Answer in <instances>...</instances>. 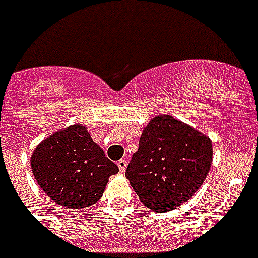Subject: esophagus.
Instances as JSON below:
<instances>
[{"label":"esophagus","instance_id":"1","mask_svg":"<svg viewBox=\"0 0 258 258\" xmlns=\"http://www.w3.org/2000/svg\"><path fill=\"white\" fill-rule=\"evenodd\" d=\"M117 166H119V171H120V172H124V171H126V166H127V161H126V159L117 161Z\"/></svg>","mask_w":258,"mask_h":258}]
</instances>
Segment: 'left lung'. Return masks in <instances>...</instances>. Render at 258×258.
<instances>
[{
    "label": "left lung",
    "mask_w": 258,
    "mask_h": 258,
    "mask_svg": "<svg viewBox=\"0 0 258 258\" xmlns=\"http://www.w3.org/2000/svg\"><path fill=\"white\" fill-rule=\"evenodd\" d=\"M211 159L213 144L208 136L161 114L144 129L126 178L149 210L171 211L200 189Z\"/></svg>",
    "instance_id": "8db88e82"
}]
</instances>
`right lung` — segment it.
Segmentation results:
<instances>
[{
  "label": "right lung",
  "mask_w": 258,
  "mask_h": 258,
  "mask_svg": "<svg viewBox=\"0 0 258 258\" xmlns=\"http://www.w3.org/2000/svg\"><path fill=\"white\" fill-rule=\"evenodd\" d=\"M31 169L55 204L75 210L99 201L109 178L119 172L82 124L45 138L31 155Z\"/></svg>",
  "instance_id": "1"
}]
</instances>
